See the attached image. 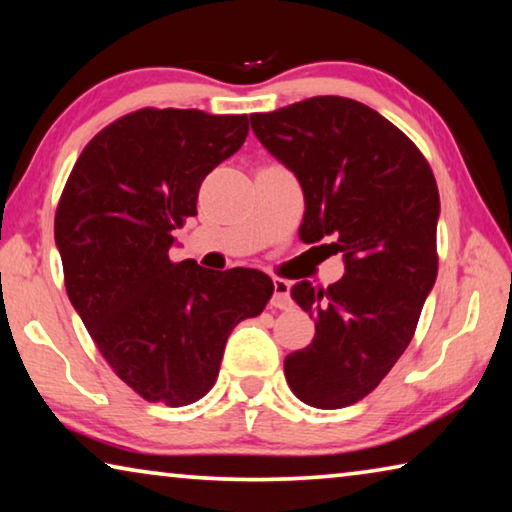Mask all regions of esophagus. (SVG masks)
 Segmentation results:
<instances>
[{
    "label": "esophagus",
    "mask_w": 512,
    "mask_h": 512,
    "mask_svg": "<svg viewBox=\"0 0 512 512\" xmlns=\"http://www.w3.org/2000/svg\"><path fill=\"white\" fill-rule=\"evenodd\" d=\"M291 284L282 277H275L273 280V296H271V307L275 309H289L291 307V296H289Z\"/></svg>",
    "instance_id": "1"
}]
</instances>
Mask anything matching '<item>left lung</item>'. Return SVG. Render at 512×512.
Here are the masks:
<instances>
[{"instance_id": "obj_1", "label": "left lung", "mask_w": 512, "mask_h": 512, "mask_svg": "<svg viewBox=\"0 0 512 512\" xmlns=\"http://www.w3.org/2000/svg\"><path fill=\"white\" fill-rule=\"evenodd\" d=\"M250 126L302 187L300 239H332L343 255L336 284L291 287L316 336L284 359L298 400L343 409L402 357L436 282V178L400 128L354 99L311 97L250 115Z\"/></svg>"}]
</instances>
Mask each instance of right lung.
Returning a JSON list of instances; mask_svg holds the SVG:
<instances>
[{"label":"right lung","mask_w":512,"mask_h":512,"mask_svg":"<svg viewBox=\"0 0 512 512\" xmlns=\"http://www.w3.org/2000/svg\"><path fill=\"white\" fill-rule=\"evenodd\" d=\"M246 115L144 108L76 160L54 237L67 296L103 359L146 402L185 406L210 391L232 327L264 311L271 277L173 264V230L196 216L207 173L235 155Z\"/></svg>","instance_id":"obj_1"}]
</instances>
